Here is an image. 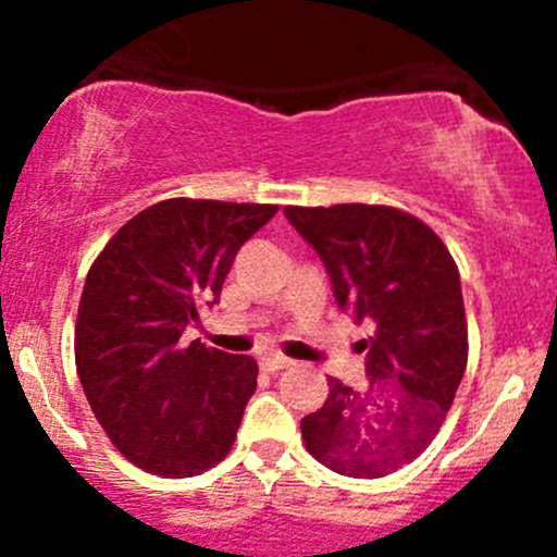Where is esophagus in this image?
<instances>
[{
	"instance_id": "esophagus-1",
	"label": "esophagus",
	"mask_w": 557,
	"mask_h": 557,
	"mask_svg": "<svg viewBox=\"0 0 557 557\" xmlns=\"http://www.w3.org/2000/svg\"><path fill=\"white\" fill-rule=\"evenodd\" d=\"M288 367H294V361H290V358H285V356H269V358H263V361H261V369L267 374H277V372H283V369H288Z\"/></svg>"
}]
</instances>
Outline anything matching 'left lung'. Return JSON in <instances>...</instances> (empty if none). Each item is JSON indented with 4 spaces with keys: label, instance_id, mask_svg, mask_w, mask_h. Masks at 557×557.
Instances as JSON below:
<instances>
[{
    "label": "left lung",
    "instance_id": "1",
    "mask_svg": "<svg viewBox=\"0 0 557 557\" xmlns=\"http://www.w3.org/2000/svg\"><path fill=\"white\" fill-rule=\"evenodd\" d=\"M329 269L339 307L372 320L367 385L329 377L301 420L305 447L331 471L377 480L436 440L469 358L458 267L440 234L387 205L285 207Z\"/></svg>",
    "mask_w": 557,
    "mask_h": 557
}]
</instances>
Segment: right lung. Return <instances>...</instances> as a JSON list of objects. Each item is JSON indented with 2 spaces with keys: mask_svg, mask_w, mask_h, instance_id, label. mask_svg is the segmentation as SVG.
Wrapping results in <instances>:
<instances>
[{
  "mask_svg": "<svg viewBox=\"0 0 557 557\" xmlns=\"http://www.w3.org/2000/svg\"><path fill=\"white\" fill-rule=\"evenodd\" d=\"M277 205L164 199L123 223L88 269L75 323L83 391L115 450L148 474L196 476L237 440L258 363L183 331L218 301L234 256Z\"/></svg>",
  "mask_w": 557,
  "mask_h": 557,
  "instance_id": "add662e5",
  "label": "right lung"
}]
</instances>
